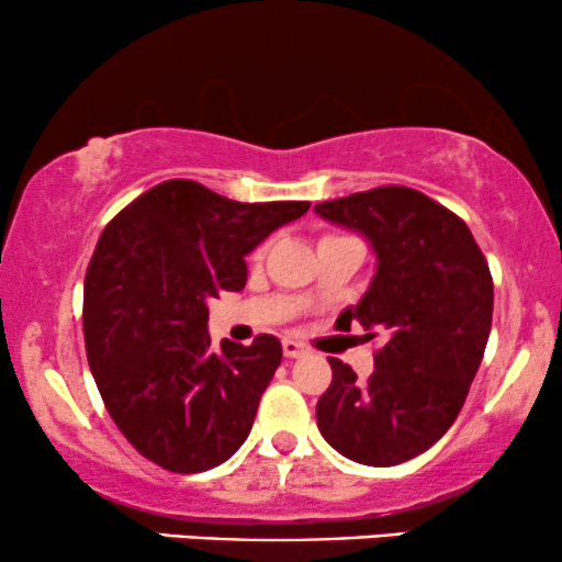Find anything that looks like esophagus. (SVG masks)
Here are the masks:
<instances>
[{"label":"esophagus","instance_id":"obj_1","mask_svg":"<svg viewBox=\"0 0 562 562\" xmlns=\"http://www.w3.org/2000/svg\"><path fill=\"white\" fill-rule=\"evenodd\" d=\"M282 351H285L288 359H299L306 353V346L299 344V340H293V338H285L282 340Z\"/></svg>","mask_w":562,"mask_h":562}]
</instances>
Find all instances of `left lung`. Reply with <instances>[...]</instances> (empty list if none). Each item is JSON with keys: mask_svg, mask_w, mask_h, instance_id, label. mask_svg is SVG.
I'll return each mask as SVG.
<instances>
[{"mask_svg": "<svg viewBox=\"0 0 562 562\" xmlns=\"http://www.w3.org/2000/svg\"><path fill=\"white\" fill-rule=\"evenodd\" d=\"M314 211L375 254L370 288L340 312V330L359 322L367 338H385L367 380L330 359L319 434L359 465H398L434 447L465 404L492 330L488 263L462 218L409 187H378Z\"/></svg>", "mask_w": 562, "mask_h": 562, "instance_id": "8db88e82", "label": "left lung"}]
</instances>
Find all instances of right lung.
<instances>
[{"label": "right lung", "mask_w": 562, "mask_h": 562, "mask_svg": "<svg viewBox=\"0 0 562 562\" xmlns=\"http://www.w3.org/2000/svg\"><path fill=\"white\" fill-rule=\"evenodd\" d=\"M308 203H237L171 179L100 235L83 280V340L102 402L142 457L171 473L227 462L282 362L274 335L211 346L209 301L243 290L245 256Z\"/></svg>", "instance_id": "obj_1"}]
</instances>
